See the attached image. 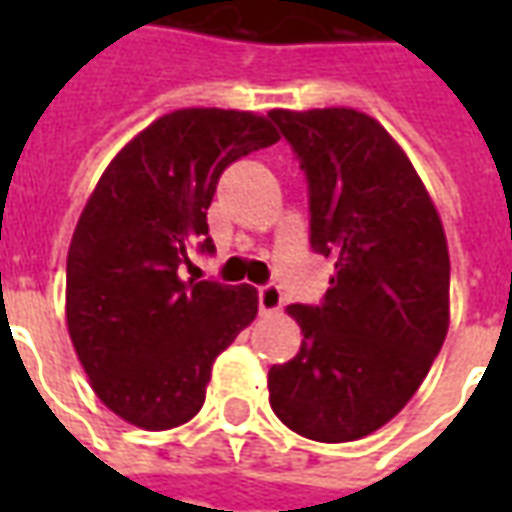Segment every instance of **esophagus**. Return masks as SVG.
Masks as SVG:
<instances>
[{"label": "esophagus", "mask_w": 512, "mask_h": 512, "mask_svg": "<svg viewBox=\"0 0 512 512\" xmlns=\"http://www.w3.org/2000/svg\"><path fill=\"white\" fill-rule=\"evenodd\" d=\"M257 304H260V312H277L282 307V290L277 285H263L257 288Z\"/></svg>", "instance_id": "34e87169"}]
</instances>
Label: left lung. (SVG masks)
I'll return each instance as SVG.
<instances>
[{"label":"left lung","mask_w":512,"mask_h":512,"mask_svg":"<svg viewBox=\"0 0 512 512\" xmlns=\"http://www.w3.org/2000/svg\"><path fill=\"white\" fill-rule=\"evenodd\" d=\"M310 183V244L334 263L321 307L290 304L299 354L268 370L290 430L365 439L414 397L450 329V252L425 183L376 117L271 109Z\"/></svg>","instance_id":"1"}]
</instances>
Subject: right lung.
I'll return each instance as SVG.
<instances>
[{"instance_id":"1","label":"right lung","mask_w":512,"mask_h":512,"mask_svg":"<svg viewBox=\"0 0 512 512\" xmlns=\"http://www.w3.org/2000/svg\"><path fill=\"white\" fill-rule=\"evenodd\" d=\"M279 142L266 115L175 109L117 153L73 230L65 323L90 386L142 430L189 422L216 356L257 315L252 285L183 279L186 249L211 252L205 213L235 158Z\"/></svg>"}]
</instances>
